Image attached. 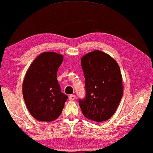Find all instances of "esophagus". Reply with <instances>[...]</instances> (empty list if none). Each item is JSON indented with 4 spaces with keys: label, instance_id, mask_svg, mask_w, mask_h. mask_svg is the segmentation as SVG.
I'll return each instance as SVG.
<instances>
[{
    "label": "esophagus",
    "instance_id": "34e87169",
    "mask_svg": "<svg viewBox=\"0 0 153 153\" xmlns=\"http://www.w3.org/2000/svg\"><path fill=\"white\" fill-rule=\"evenodd\" d=\"M75 99H76V96H75V95H70L69 96V100H71V101L74 100Z\"/></svg>",
    "mask_w": 153,
    "mask_h": 153
}]
</instances>
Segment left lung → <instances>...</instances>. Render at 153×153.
Here are the masks:
<instances>
[{
  "mask_svg": "<svg viewBox=\"0 0 153 153\" xmlns=\"http://www.w3.org/2000/svg\"><path fill=\"white\" fill-rule=\"evenodd\" d=\"M85 76V97L79 104L83 116L95 122L111 117L123 97V86L120 67L112 57L95 50L81 58Z\"/></svg>",
  "mask_w": 153,
  "mask_h": 153,
  "instance_id": "left-lung-1",
  "label": "left lung"
}]
</instances>
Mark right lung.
<instances>
[{
    "mask_svg": "<svg viewBox=\"0 0 153 153\" xmlns=\"http://www.w3.org/2000/svg\"><path fill=\"white\" fill-rule=\"evenodd\" d=\"M63 56L44 52L30 65L23 82V96L30 114L37 120L51 122L63 109L68 96L62 93L57 80Z\"/></svg>",
    "mask_w": 153,
    "mask_h": 153,
    "instance_id": "right-lung-1",
    "label": "right lung"
}]
</instances>
